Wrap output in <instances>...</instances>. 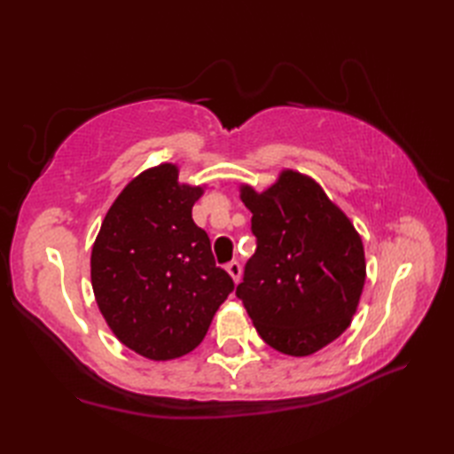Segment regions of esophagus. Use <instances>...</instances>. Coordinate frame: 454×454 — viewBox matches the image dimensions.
<instances>
[{"mask_svg": "<svg viewBox=\"0 0 454 454\" xmlns=\"http://www.w3.org/2000/svg\"><path fill=\"white\" fill-rule=\"evenodd\" d=\"M226 271H228L230 277L234 278V283H238L239 281V275H242V265H239L238 262H230L226 265Z\"/></svg>", "mask_w": 454, "mask_h": 454, "instance_id": "1", "label": "esophagus"}]
</instances>
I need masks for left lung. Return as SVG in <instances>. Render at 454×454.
Masks as SVG:
<instances>
[{
	"instance_id": "8db88e82",
	"label": "left lung",
	"mask_w": 454,
	"mask_h": 454,
	"mask_svg": "<svg viewBox=\"0 0 454 454\" xmlns=\"http://www.w3.org/2000/svg\"><path fill=\"white\" fill-rule=\"evenodd\" d=\"M257 238L236 296L273 349L306 356L351 324L364 286L361 236L317 183L283 169L271 187H239Z\"/></svg>"
}]
</instances>
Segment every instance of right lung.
Instances as JSON below:
<instances>
[{"instance_id":"add662e5","label":"right lung","mask_w":454,"mask_h":454,"mask_svg":"<svg viewBox=\"0 0 454 454\" xmlns=\"http://www.w3.org/2000/svg\"><path fill=\"white\" fill-rule=\"evenodd\" d=\"M202 192L179 183L173 163L142 171L114 199L91 249V286L105 322L152 361L195 349L234 291L207 232L192 222Z\"/></svg>"}]
</instances>
